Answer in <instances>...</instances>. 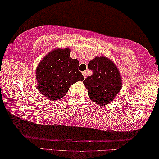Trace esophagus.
Returning <instances> with one entry per match:
<instances>
[{"label":"esophagus","instance_id":"34e87169","mask_svg":"<svg viewBox=\"0 0 159 159\" xmlns=\"http://www.w3.org/2000/svg\"><path fill=\"white\" fill-rule=\"evenodd\" d=\"M82 75H83V76H84V78H86V77H87V72H83Z\"/></svg>","mask_w":159,"mask_h":159}]
</instances>
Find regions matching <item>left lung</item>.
I'll return each mask as SVG.
<instances>
[{
  "mask_svg": "<svg viewBox=\"0 0 159 159\" xmlns=\"http://www.w3.org/2000/svg\"><path fill=\"white\" fill-rule=\"evenodd\" d=\"M88 68L93 74L83 83L89 98L98 105L105 106L113 101L122 88L121 76L118 67L105 56L91 60Z\"/></svg>",
  "mask_w": 159,
  "mask_h": 159,
  "instance_id": "8db88e82",
  "label": "left lung"
}]
</instances>
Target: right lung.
Returning <instances> with one entry per match:
<instances>
[{
  "label": "right lung",
  "instance_id": "1",
  "mask_svg": "<svg viewBox=\"0 0 159 159\" xmlns=\"http://www.w3.org/2000/svg\"><path fill=\"white\" fill-rule=\"evenodd\" d=\"M70 49L56 48L43 58L36 68V76L39 92L50 100L66 96L70 86L83 81L79 71V61L70 58Z\"/></svg>",
  "mask_w": 159,
  "mask_h": 159
}]
</instances>
